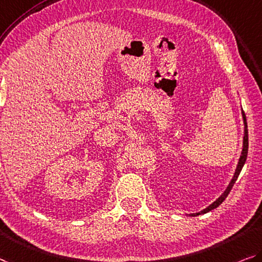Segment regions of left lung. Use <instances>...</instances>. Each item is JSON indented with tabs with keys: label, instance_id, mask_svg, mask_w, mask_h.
<instances>
[{
	"label": "left lung",
	"instance_id": "8db88e82",
	"mask_svg": "<svg viewBox=\"0 0 262 262\" xmlns=\"http://www.w3.org/2000/svg\"><path fill=\"white\" fill-rule=\"evenodd\" d=\"M241 114H243V120H244V140H243V151H241V156L239 158V162H238V165H236V170L234 172V176H233V178L231 180V183L228 184V186L226 190H225V192L221 194L218 199H216L215 201H213V203L210 205V206H207L206 208H204L203 211L200 212H196V213H191V214H188L190 216H196V215H200V214H205V213L210 212L212 210H214V208H216L219 206V205L223 203V201L226 199V196L228 195V193L231 192L233 185H234V183L236 182V179H238V177L240 174L241 170H243L244 165H245V162H246L247 159V152H248V130H247V122H246V116H245V112L241 111Z\"/></svg>",
	"mask_w": 262,
	"mask_h": 262
}]
</instances>
